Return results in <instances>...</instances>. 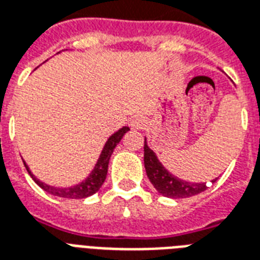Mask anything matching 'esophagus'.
I'll list each match as a JSON object with an SVG mask.
<instances>
[{
    "label": "esophagus",
    "instance_id": "34e87169",
    "mask_svg": "<svg viewBox=\"0 0 260 260\" xmlns=\"http://www.w3.org/2000/svg\"><path fill=\"white\" fill-rule=\"evenodd\" d=\"M146 126V122L142 116H134L132 120H130V127L134 128V130H141Z\"/></svg>",
    "mask_w": 260,
    "mask_h": 260
}]
</instances>
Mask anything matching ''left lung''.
<instances>
[{
    "label": "left lung",
    "instance_id": "obj_1",
    "mask_svg": "<svg viewBox=\"0 0 260 260\" xmlns=\"http://www.w3.org/2000/svg\"><path fill=\"white\" fill-rule=\"evenodd\" d=\"M144 164L150 183L164 197L175 199L188 198V197L197 195L199 192H203L207 188L206 183L187 182V180L179 179L178 176L171 174L158 160L157 154L149 148L146 138H145L144 145ZM216 180L217 178L213 179L212 183H214Z\"/></svg>",
    "mask_w": 260,
    "mask_h": 260
}]
</instances>
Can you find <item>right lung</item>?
<instances>
[{
  "label": "right lung",
  "instance_id": "right-lung-1",
  "mask_svg": "<svg viewBox=\"0 0 260 260\" xmlns=\"http://www.w3.org/2000/svg\"><path fill=\"white\" fill-rule=\"evenodd\" d=\"M130 128L127 126H123L122 128H119L118 132H115L114 134L110 136L106 144L103 146V150L99 156L98 161L94 164L93 170L90 171V174L86 176L82 182H80L78 184H74V186L70 187H55V186H50L47 183L40 182L39 179L36 178L35 175L32 174L29 167L27 166V162L24 161V166L27 168L28 174L34 179V182L40 187L43 188L46 192L51 195H55V197H59V198H69V199H81L86 198V197H90L93 195L94 192H98L100 190V187L106 180V176H107V171H108V162H110V157H111L112 152L115 146L120 142V140L123 138V136L128 132Z\"/></svg>",
  "mask_w": 260,
  "mask_h": 260
}]
</instances>
